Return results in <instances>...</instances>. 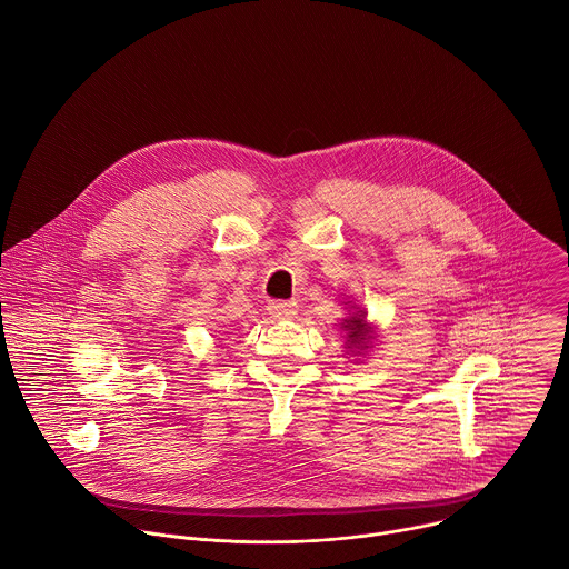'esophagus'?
I'll return each mask as SVG.
<instances>
[{
	"label": "esophagus",
	"mask_w": 569,
	"mask_h": 569,
	"mask_svg": "<svg viewBox=\"0 0 569 569\" xmlns=\"http://www.w3.org/2000/svg\"><path fill=\"white\" fill-rule=\"evenodd\" d=\"M268 312L274 319H292L297 315V303L295 301H272L268 306Z\"/></svg>",
	"instance_id": "34e87169"
}]
</instances>
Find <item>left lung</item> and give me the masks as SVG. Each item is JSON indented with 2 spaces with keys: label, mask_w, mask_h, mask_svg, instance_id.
Returning a JSON list of instances; mask_svg holds the SVG:
<instances>
[{
  "label": "left lung",
  "mask_w": 569,
  "mask_h": 569,
  "mask_svg": "<svg viewBox=\"0 0 569 569\" xmlns=\"http://www.w3.org/2000/svg\"><path fill=\"white\" fill-rule=\"evenodd\" d=\"M342 329H347V342L351 347H362L365 342H369V338H367V321H365L362 315L356 312L353 317L345 319Z\"/></svg>",
  "instance_id": "left-lung-1"
}]
</instances>
